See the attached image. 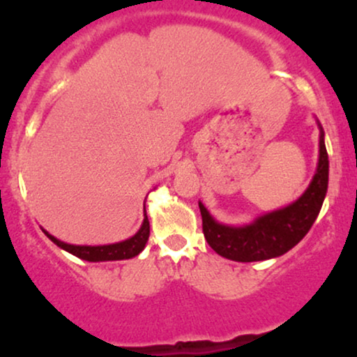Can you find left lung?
<instances>
[{"mask_svg": "<svg viewBox=\"0 0 357 357\" xmlns=\"http://www.w3.org/2000/svg\"><path fill=\"white\" fill-rule=\"evenodd\" d=\"M320 130L319 162L306 191L285 208L262 214L245 225H225L217 222L199 201L204 238L222 257L236 262L266 261L285 255L301 241L317 219L328 187V154Z\"/></svg>", "mask_w": 357, "mask_h": 357, "instance_id": "left-lung-1", "label": "left lung"}]
</instances>
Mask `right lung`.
Masks as SVG:
<instances>
[{
    "mask_svg": "<svg viewBox=\"0 0 357 357\" xmlns=\"http://www.w3.org/2000/svg\"><path fill=\"white\" fill-rule=\"evenodd\" d=\"M144 219L143 224L138 231L130 238L119 241V243H111V245H98V246H91V245H70V243H64L56 238L51 234H48L45 229L43 234L48 236V238L58 245L61 250H64L70 255H74L80 259L89 261V262H105V261H122V259H132L140 255V252L144 250V245L149 238V220L146 215V209H144Z\"/></svg>",
    "mask_w": 357,
    "mask_h": 357,
    "instance_id": "1",
    "label": "right lung"
}]
</instances>
